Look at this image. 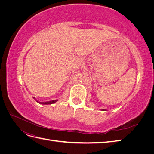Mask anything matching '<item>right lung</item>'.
<instances>
[{
	"instance_id": "1",
	"label": "right lung",
	"mask_w": 154,
	"mask_h": 154,
	"mask_svg": "<svg viewBox=\"0 0 154 154\" xmlns=\"http://www.w3.org/2000/svg\"><path fill=\"white\" fill-rule=\"evenodd\" d=\"M35 98V97H34ZM38 103H40V104H44V105H48V104H53L54 103H55L56 101H57V100H53V101H47V102H38V101H36Z\"/></svg>"
}]
</instances>
